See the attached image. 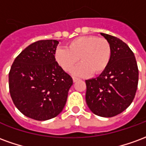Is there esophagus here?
<instances>
[{
	"label": "esophagus",
	"instance_id": "esophagus-1",
	"mask_svg": "<svg viewBox=\"0 0 146 146\" xmlns=\"http://www.w3.org/2000/svg\"><path fill=\"white\" fill-rule=\"evenodd\" d=\"M77 80H79V79H78V78H76V77H73V82H74V83L76 82Z\"/></svg>",
	"mask_w": 146,
	"mask_h": 146
}]
</instances>
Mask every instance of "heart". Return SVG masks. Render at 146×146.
<instances>
[{"instance_id":"heart-1","label":"heart","mask_w":146,"mask_h":146,"mask_svg":"<svg viewBox=\"0 0 146 146\" xmlns=\"http://www.w3.org/2000/svg\"><path fill=\"white\" fill-rule=\"evenodd\" d=\"M58 64L65 71L72 70L78 61L81 63L74 68V76H88L100 74L107 68L111 58V47L107 40L95 36H79L69 43L68 48H58L54 52Z\"/></svg>"}]
</instances>
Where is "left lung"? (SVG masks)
Masks as SVG:
<instances>
[{
  "instance_id": "8db88e82",
  "label": "left lung",
  "mask_w": 146,
  "mask_h": 146,
  "mask_svg": "<svg viewBox=\"0 0 146 146\" xmlns=\"http://www.w3.org/2000/svg\"><path fill=\"white\" fill-rule=\"evenodd\" d=\"M111 47L107 68L96 78L85 80L86 102L95 115L116 116L128 107L135 98L138 70L135 54L117 37L100 33Z\"/></svg>"
}]
</instances>
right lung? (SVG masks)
<instances>
[{
  "label": "right lung",
  "mask_w": 146,
  "mask_h": 146,
  "mask_svg": "<svg viewBox=\"0 0 146 146\" xmlns=\"http://www.w3.org/2000/svg\"><path fill=\"white\" fill-rule=\"evenodd\" d=\"M60 40L34 42L15 59L9 72V91L18 110L27 117L48 120L66 103L72 77L55 61Z\"/></svg>",
  "instance_id": "add662e5"
}]
</instances>
